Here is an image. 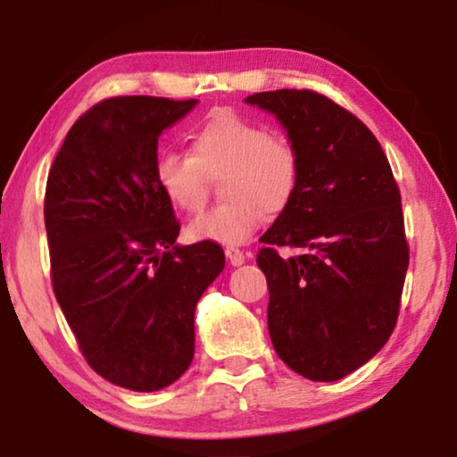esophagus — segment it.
<instances>
[{
    "instance_id": "1",
    "label": "esophagus",
    "mask_w": 457,
    "mask_h": 457,
    "mask_svg": "<svg viewBox=\"0 0 457 457\" xmlns=\"http://www.w3.org/2000/svg\"><path fill=\"white\" fill-rule=\"evenodd\" d=\"M224 253H227V258L233 266H241L243 262L247 260V253H243V249L233 247V245H228L227 249H224Z\"/></svg>"
}]
</instances>
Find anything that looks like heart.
<instances>
[{
  "mask_svg": "<svg viewBox=\"0 0 457 457\" xmlns=\"http://www.w3.org/2000/svg\"><path fill=\"white\" fill-rule=\"evenodd\" d=\"M191 154L164 149L155 158V180L174 208L195 214L208 199L210 179H220L227 202L199 214L187 237L193 241L245 243L293 204L302 180V158L287 135L268 133L235 110H214L189 133Z\"/></svg>",
  "mask_w": 457,
  "mask_h": 457,
  "instance_id": "b5f03b06",
  "label": "heart"
}]
</instances>
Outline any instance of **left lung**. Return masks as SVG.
Here are the masks:
<instances>
[{"label":"left lung","instance_id":"1","mask_svg":"<svg viewBox=\"0 0 457 457\" xmlns=\"http://www.w3.org/2000/svg\"><path fill=\"white\" fill-rule=\"evenodd\" d=\"M302 158L293 204L262 235L268 333L291 370L333 383L358 370L397 324L410 245L399 187L372 130L310 89L253 93ZM278 246L304 253L280 259Z\"/></svg>","mask_w":457,"mask_h":457}]
</instances>
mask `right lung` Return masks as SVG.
Returning <instances> with one entry per match:
<instances>
[{
	"mask_svg": "<svg viewBox=\"0 0 457 457\" xmlns=\"http://www.w3.org/2000/svg\"><path fill=\"white\" fill-rule=\"evenodd\" d=\"M197 99L110 97L68 130L49 168L52 287L87 364L130 391H160L195 352L193 316L224 268L214 241L177 245L155 180L158 137Z\"/></svg>",
	"mask_w": 457,
	"mask_h": 457,
	"instance_id": "1",
	"label": "right lung"
}]
</instances>
